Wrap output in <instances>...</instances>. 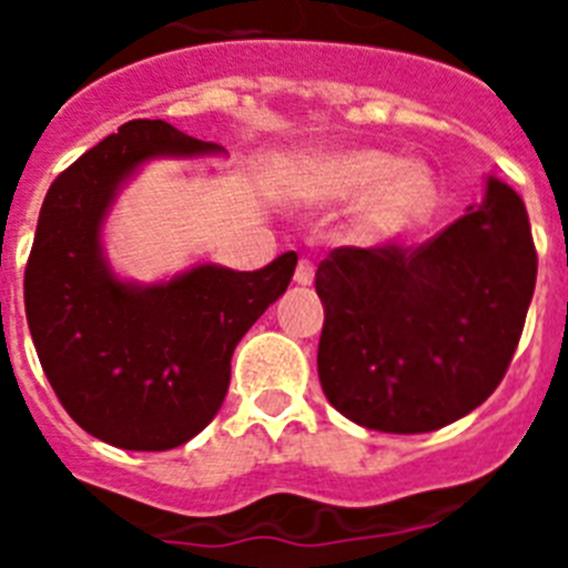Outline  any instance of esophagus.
Listing matches in <instances>:
<instances>
[{"instance_id":"obj_1","label":"esophagus","mask_w":568,"mask_h":568,"mask_svg":"<svg viewBox=\"0 0 568 568\" xmlns=\"http://www.w3.org/2000/svg\"><path fill=\"white\" fill-rule=\"evenodd\" d=\"M315 278V264L310 258H301L298 267H295V284L298 287H310Z\"/></svg>"}]
</instances>
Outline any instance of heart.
<instances>
[{"instance_id":"heart-1","label":"heart","mask_w":568,"mask_h":568,"mask_svg":"<svg viewBox=\"0 0 568 568\" xmlns=\"http://www.w3.org/2000/svg\"><path fill=\"white\" fill-rule=\"evenodd\" d=\"M304 193L318 204L358 199L353 230L361 241H389L433 213L438 184L420 162H395L393 153L353 148L327 153L301 173Z\"/></svg>"}]
</instances>
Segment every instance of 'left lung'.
I'll list each match as a JSON object with an SVG mask.
<instances>
[{
  "label": "left lung",
  "instance_id": "1",
  "mask_svg": "<svg viewBox=\"0 0 568 568\" xmlns=\"http://www.w3.org/2000/svg\"><path fill=\"white\" fill-rule=\"evenodd\" d=\"M538 278L529 215L506 182L420 247H338L318 264V378L366 429L433 433L506 375Z\"/></svg>",
  "mask_w": 568,
  "mask_h": 568
}]
</instances>
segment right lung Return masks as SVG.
<instances>
[{"label": "right lung", "mask_w": 568, "mask_h": 568, "mask_svg": "<svg viewBox=\"0 0 568 568\" xmlns=\"http://www.w3.org/2000/svg\"><path fill=\"white\" fill-rule=\"evenodd\" d=\"M224 148L135 119L50 184L24 270V313L53 393L84 433L119 449L187 444L222 409L230 358L287 293L298 255L255 273L195 264L170 278H122L104 253L115 199L153 159H204Z\"/></svg>", "instance_id": "right-lung-1"}]
</instances>
